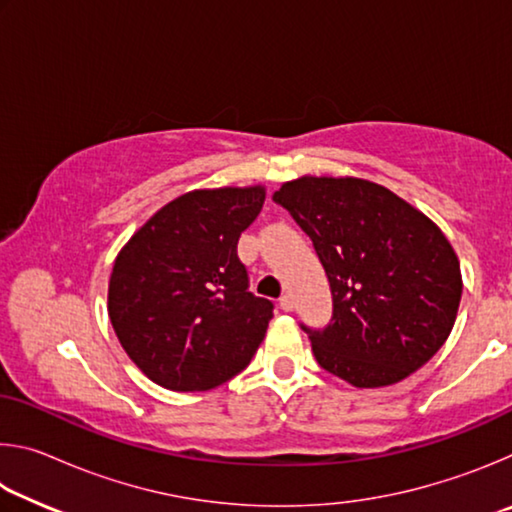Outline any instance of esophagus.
Listing matches in <instances>:
<instances>
[{
  "label": "esophagus",
  "instance_id": "obj_1",
  "mask_svg": "<svg viewBox=\"0 0 512 512\" xmlns=\"http://www.w3.org/2000/svg\"><path fill=\"white\" fill-rule=\"evenodd\" d=\"M280 309L293 311V298H291V296H282V298H280Z\"/></svg>",
  "mask_w": 512,
  "mask_h": 512
}]
</instances>
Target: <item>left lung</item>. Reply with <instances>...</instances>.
I'll return each mask as SVG.
<instances>
[{
  "label": "left lung",
  "instance_id": "8db88e82",
  "mask_svg": "<svg viewBox=\"0 0 512 512\" xmlns=\"http://www.w3.org/2000/svg\"><path fill=\"white\" fill-rule=\"evenodd\" d=\"M273 201L314 241L332 289L325 329H302L332 375L357 388L397 384L452 332L463 277L452 244L429 216L363 178L302 176Z\"/></svg>",
  "mask_w": 512,
  "mask_h": 512
}]
</instances>
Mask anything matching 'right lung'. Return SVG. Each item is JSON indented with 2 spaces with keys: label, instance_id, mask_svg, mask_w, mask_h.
<instances>
[{
  "label": "right lung",
  "instance_id": "right-lung-1",
  "mask_svg": "<svg viewBox=\"0 0 512 512\" xmlns=\"http://www.w3.org/2000/svg\"><path fill=\"white\" fill-rule=\"evenodd\" d=\"M266 189H194L160 207L119 250L108 316L146 377L178 393L210 391L244 370L264 341L273 302L248 291L241 232Z\"/></svg>",
  "mask_w": 512,
  "mask_h": 512
}]
</instances>
